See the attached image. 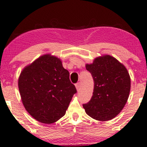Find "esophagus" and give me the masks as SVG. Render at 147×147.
Here are the masks:
<instances>
[{
	"label": "esophagus",
	"instance_id": "obj_1",
	"mask_svg": "<svg viewBox=\"0 0 147 147\" xmlns=\"http://www.w3.org/2000/svg\"><path fill=\"white\" fill-rule=\"evenodd\" d=\"M80 86H81V83L80 82H78L77 84H76V89H77L78 90H80Z\"/></svg>",
	"mask_w": 147,
	"mask_h": 147
}]
</instances>
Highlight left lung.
Here are the masks:
<instances>
[{
  "instance_id": "left-lung-1",
  "label": "left lung",
  "mask_w": 147,
  "mask_h": 147,
  "mask_svg": "<svg viewBox=\"0 0 147 147\" xmlns=\"http://www.w3.org/2000/svg\"><path fill=\"white\" fill-rule=\"evenodd\" d=\"M94 80L90 100L83 105L86 113L98 121L115 117L124 107L130 91V77L125 67L111 55L95 58L86 65Z\"/></svg>"
}]
</instances>
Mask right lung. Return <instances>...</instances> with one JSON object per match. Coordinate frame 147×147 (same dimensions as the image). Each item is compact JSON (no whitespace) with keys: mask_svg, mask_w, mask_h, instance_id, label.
<instances>
[{"mask_svg":"<svg viewBox=\"0 0 147 147\" xmlns=\"http://www.w3.org/2000/svg\"><path fill=\"white\" fill-rule=\"evenodd\" d=\"M23 105L30 115L51 124L65 114L76 88L58 57L40 56L25 67L18 79Z\"/></svg>","mask_w":147,"mask_h":147,"instance_id":"obj_1","label":"right lung"}]
</instances>
